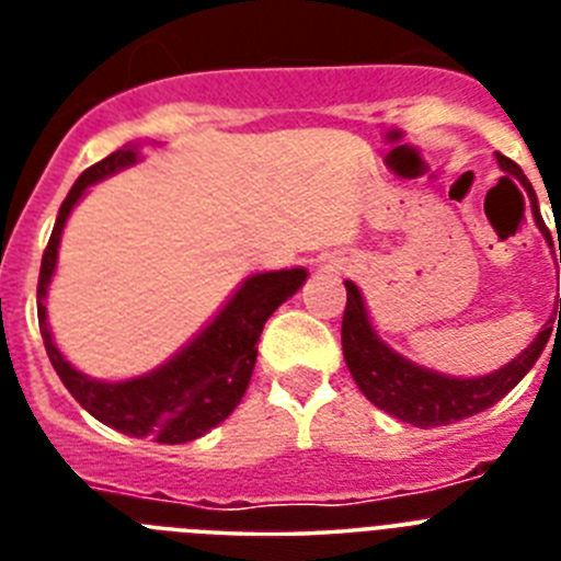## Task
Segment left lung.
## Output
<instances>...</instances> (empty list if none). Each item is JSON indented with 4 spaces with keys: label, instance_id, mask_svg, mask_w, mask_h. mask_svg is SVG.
Instances as JSON below:
<instances>
[{
    "label": "left lung",
    "instance_id": "8db88e82",
    "mask_svg": "<svg viewBox=\"0 0 561 561\" xmlns=\"http://www.w3.org/2000/svg\"><path fill=\"white\" fill-rule=\"evenodd\" d=\"M497 165L505 173H512L528 185L517 162L497 153ZM531 196V187H525ZM534 221H537L539 232L548 241V227H545L542 216H539L537 199L531 202ZM561 264V252H559ZM348 289V306H345V317H342V354H345V365H348L351 376L365 393V399L374 401L376 408L390 413L393 419L408 421L413 427H444L453 421L469 419L474 413H483L492 404H497L508 390L519 385L528 370L534 368V362L542 354L545 342L551 336V329H542L528 348L512 362H505L503 368L492 370L485 376H449L440 370L424 368L419 362L401 356L393 351L388 342L381 340L379 331L374 329L362 297L359 286L354 280H345ZM559 320H561V297L557 300Z\"/></svg>",
    "mask_w": 561,
    "mask_h": 561
}]
</instances>
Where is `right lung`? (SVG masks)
Listing matches in <instances>:
<instances>
[{"label": "right lung", "instance_id": "1", "mask_svg": "<svg viewBox=\"0 0 561 561\" xmlns=\"http://www.w3.org/2000/svg\"><path fill=\"white\" fill-rule=\"evenodd\" d=\"M140 148V142H128L121 151L108 153L106 160L87 168L67 193L47 250H44L42 272H38V329H42L44 348L56 374L61 376L64 388L89 415H95L106 427L131 435V438L185 444L219 427L238 408V401L244 399L264 323L277 306L286 304L306 284L309 270L291 266V270L247 275L238 289L227 297L225 306L207 320L205 329L193 334L171 359L148 374L106 381L92 379L78 370L58 351L47 323V304H44L53 275H56L64 227H67L69 213L76 210L89 187L142 160Z\"/></svg>", "mask_w": 561, "mask_h": 561}]
</instances>
